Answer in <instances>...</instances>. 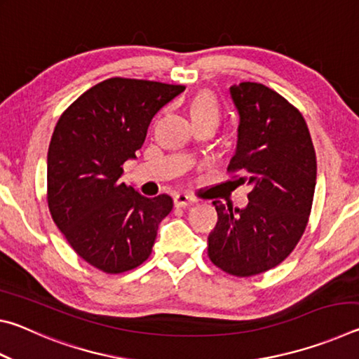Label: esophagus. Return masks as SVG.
<instances>
[{"label": "esophagus", "mask_w": 359, "mask_h": 359, "mask_svg": "<svg viewBox=\"0 0 359 359\" xmlns=\"http://www.w3.org/2000/svg\"><path fill=\"white\" fill-rule=\"evenodd\" d=\"M196 203V199L193 196H188L185 193H179L174 196V205L175 208H187V205H191Z\"/></svg>", "instance_id": "obj_1"}]
</instances>
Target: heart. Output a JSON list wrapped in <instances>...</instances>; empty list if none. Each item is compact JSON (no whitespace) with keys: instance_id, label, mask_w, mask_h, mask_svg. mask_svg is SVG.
I'll return each mask as SVG.
<instances>
[{"instance_id":"b5f03b06","label":"heart","mask_w":359,"mask_h":359,"mask_svg":"<svg viewBox=\"0 0 359 359\" xmlns=\"http://www.w3.org/2000/svg\"><path fill=\"white\" fill-rule=\"evenodd\" d=\"M190 112H191L193 121L208 118V120L215 121V123L218 125V120H220V107H218L217 101L214 100V96H210L208 93L198 95L196 98L193 100Z\"/></svg>"}]
</instances>
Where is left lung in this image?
I'll return each instance as SVG.
<instances>
[{
	"label": "left lung",
	"instance_id": "obj_1",
	"mask_svg": "<svg viewBox=\"0 0 359 359\" xmlns=\"http://www.w3.org/2000/svg\"><path fill=\"white\" fill-rule=\"evenodd\" d=\"M241 115L238 150L228 166L252 187L245 209L214 201L212 263L229 276L252 277L282 263L307 228L317 184V156L302 114L257 82L229 88Z\"/></svg>",
	"mask_w": 359,
	"mask_h": 359
}]
</instances>
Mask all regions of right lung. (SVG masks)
Instances as JSON below:
<instances>
[{"mask_svg": "<svg viewBox=\"0 0 359 359\" xmlns=\"http://www.w3.org/2000/svg\"><path fill=\"white\" fill-rule=\"evenodd\" d=\"M184 85L112 77L82 93L58 118L47 154V204L79 257L121 274L150 257L168 194L145 198L121 182L151 118Z\"/></svg>", "mask_w": 359, "mask_h": 359, "instance_id": "right-lung-1", "label": "right lung"}]
</instances>
